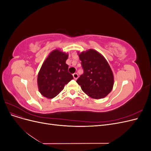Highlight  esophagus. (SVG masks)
I'll use <instances>...</instances> for the list:
<instances>
[{"instance_id": "esophagus-1", "label": "esophagus", "mask_w": 151, "mask_h": 151, "mask_svg": "<svg viewBox=\"0 0 151 151\" xmlns=\"http://www.w3.org/2000/svg\"><path fill=\"white\" fill-rule=\"evenodd\" d=\"M73 77H74V79L76 80L77 79V78H78V74H77V73H75V74H73Z\"/></svg>"}]
</instances>
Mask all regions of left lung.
Listing matches in <instances>:
<instances>
[{"label":"left lung","mask_w":151,"mask_h":151,"mask_svg":"<svg viewBox=\"0 0 151 151\" xmlns=\"http://www.w3.org/2000/svg\"><path fill=\"white\" fill-rule=\"evenodd\" d=\"M77 53L84 69L83 74L76 81L77 84L91 98L106 97L114 84L113 72L106 58L93 49Z\"/></svg>","instance_id":"8db88e82"}]
</instances>
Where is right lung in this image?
Wrapping results in <instances>:
<instances>
[{"label":"right lung","instance_id":"right-lung-1","mask_svg":"<svg viewBox=\"0 0 151 151\" xmlns=\"http://www.w3.org/2000/svg\"><path fill=\"white\" fill-rule=\"evenodd\" d=\"M68 53L55 49L50 52L38 74V90L44 97L52 99L60 93L65 85L73 79L68 72Z\"/></svg>","mask_w":151,"mask_h":151}]
</instances>
